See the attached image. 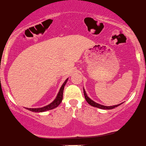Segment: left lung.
Listing matches in <instances>:
<instances>
[{
    "label": "left lung",
    "mask_w": 146,
    "mask_h": 146,
    "mask_svg": "<svg viewBox=\"0 0 146 146\" xmlns=\"http://www.w3.org/2000/svg\"><path fill=\"white\" fill-rule=\"evenodd\" d=\"M84 97H85V99H86V101H87V102L88 103V104L90 105H91V106H94V107L99 108V109H114V108L117 107V106H120V104H123V103H120V104H119L117 105H113V106H104V105L100 104H98V103L94 102L93 100H92L91 99H90L87 95V94H86V92L85 89H84Z\"/></svg>",
    "instance_id": "8db88e82"
}]
</instances>
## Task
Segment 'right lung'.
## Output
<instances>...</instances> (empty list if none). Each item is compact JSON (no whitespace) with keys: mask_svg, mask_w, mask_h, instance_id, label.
I'll list each match as a JSON object with an SVG mask.
<instances>
[{"mask_svg":"<svg viewBox=\"0 0 146 146\" xmlns=\"http://www.w3.org/2000/svg\"><path fill=\"white\" fill-rule=\"evenodd\" d=\"M67 80L68 79H67L65 81V82L62 84V86L60 87V90H59L57 96H56V98H55V100L54 101L52 102L51 103H50L49 104L46 105V106H44V107H41V108H26V109H28V110L31 111H33V112H37V113H40V112H44V111H49V110H51V109H54L55 108L57 107L58 106L59 104H60L61 102H62V97H63V90H64V87H65V84H66Z\"/></svg>","mask_w":146,"mask_h":146,"instance_id":"add662e5","label":"right lung"}]
</instances>
